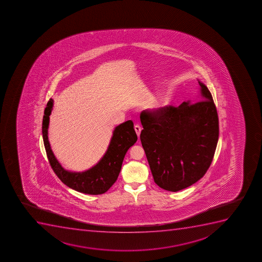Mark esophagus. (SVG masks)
<instances>
[{
    "label": "esophagus",
    "instance_id": "1",
    "mask_svg": "<svg viewBox=\"0 0 262 262\" xmlns=\"http://www.w3.org/2000/svg\"><path fill=\"white\" fill-rule=\"evenodd\" d=\"M134 129H135L137 135L139 137V136H140L141 130H142V128H141L140 125H139V124H136L135 126H134Z\"/></svg>",
    "mask_w": 262,
    "mask_h": 262
}]
</instances>
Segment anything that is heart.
<instances>
[{"instance_id": "b5f03b06", "label": "heart", "mask_w": 262, "mask_h": 262, "mask_svg": "<svg viewBox=\"0 0 262 262\" xmlns=\"http://www.w3.org/2000/svg\"><path fill=\"white\" fill-rule=\"evenodd\" d=\"M162 104H163L162 101H160V100H153L149 103V108L152 109V110H158L162 106Z\"/></svg>"}]
</instances>
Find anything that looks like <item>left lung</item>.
Returning a JSON list of instances; mask_svg holds the SVG:
<instances>
[{
    "label": "left lung",
    "mask_w": 262,
    "mask_h": 262,
    "mask_svg": "<svg viewBox=\"0 0 262 262\" xmlns=\"http://www.w3.org/2000/svg\"><path fill=\"white\" fill-rule=\"evenodd\" d=\"M198 83L201 101L144 110L140 114L141 143L154 180L167 191H179L202 179L217 147V109L207 86Z\"/></svg>",
    "instance_id": "left-lung-1"
}]
</instances>
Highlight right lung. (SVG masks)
<instances>
[{
  "label": "right lung",
  "instance_id": "1",
  "mask_svg": "<svg viewBox=\"0 0 262 262\" xmlns=\"http://www.w3.org/2000/svg\"><path fill=\"white\" fill-rule=\"evenodd\" d=\"M52 107L53 100L50 99L45 107L42 119V138L53 171L60 181L71 189L84 194H103L116 182L127 150L138 140L133 122L128 120L114 129L108 148L96 166L83 172H71L63 168L58 162L48 138V128Z\"/></svg>",
  "mask_w": 262,
  "mask_h": 262
}]
</instances>
